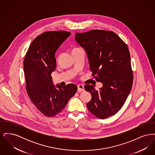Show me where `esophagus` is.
Returning a JSON list of instances; mask_svg holds the SVG:
<instances>
[{
  "mask_svg": "<svg viewBox=\"0 0 155 155\" xmlns=\"http://www.w3.org/2000/svg\"><path fill=\"white\" fill-rule=\"evenodd\" d=\"M84 91V85H78V92H81L82 91Z\"/></svg>",
  "mask_w": 155,
  "mask_h": 155,
  "instance_id": "obj_1",
  "label": "esophagus"
}]
</instances>
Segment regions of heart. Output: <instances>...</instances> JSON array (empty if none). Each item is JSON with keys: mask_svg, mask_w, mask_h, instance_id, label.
Listing matches in <instances>:
<instances>
[{"mask_svg": "<svg viewBox=\"0 0 155 155\" xmlns=\"http://www.w3.org/2000/svg\"><path fill=\"white\" fill-rule=\"evenodd\" d=\"M77 49V48H74V49H73V51H74V50H75V49Z\"/></svg>", "mask_w": 155, "mask_h": 155, "instance_id": "obj_1", "label": "heart"}]
</instances>
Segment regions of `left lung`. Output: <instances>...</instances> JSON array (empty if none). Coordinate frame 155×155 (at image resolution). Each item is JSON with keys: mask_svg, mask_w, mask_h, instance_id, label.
<instances>
[{"mask_svg": "<svg viewBox=\"0 0 155 155\" xmlns=\"http://www.w3.org/2000/svg\"><path fill=\"white\" fill-rule=\"evenodd\" d=\"M75 41L84 48L92 75L103 84L99 91L84 86L92 95L87 104L96 117L105 119L120 110L133 86L130 54L125 42L111 31L94 30L75 33Z\"/></svg>", "mask_w": 155, "mask_h": 155, "instance_id": "obj_1", "label": "left lung"}]
</instances>
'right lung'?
<instances>
[{
  "mask_svg": "<svg viewBox=\"0 0 155 155\" xmlns=\"http://www.w3.org/2000/svg\"><path fill=\"white\" fill-rule=\"evenodd\" d=\"M70 35L65 31L45 32L32 42L24 60L27 94L37 109L47 117L60 113L77 91L73 84L64 87L58 84L56 88L51 77L56 67L54 54Z\"/></svg>",
  "mask_w": 155,
  "mask_h": 155,
  "instance_id": "right-lung-1",
  "label": "right lung"
}]
</instances>
